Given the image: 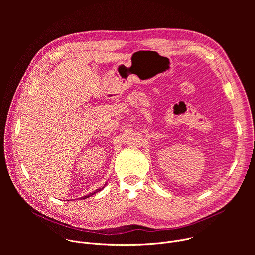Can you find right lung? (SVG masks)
I'll return each instance as SVG.
<instances>
[{
  "instance_id": "obj_1",
  "label": "right lung",
  "mask_w": 255,
  "mask_h": 255,
  "mask_svg": "<svg viewBox=\"0 0 255 255\" xmlns=\"http://www.w3.org/2000/svg\"><path fill=\"white\" fill-rule=\"evenodd\" d=\"M104 189V187L103 188H101V189H98V190H96V191H94V192H92L91 194H89V195H87V196H84V197H82V198H80L81 200H84V199H87V198H90L91 196H93L94 194H96V193H98V192H100V191H102Z\"/></svg>"
}]
</instances>
